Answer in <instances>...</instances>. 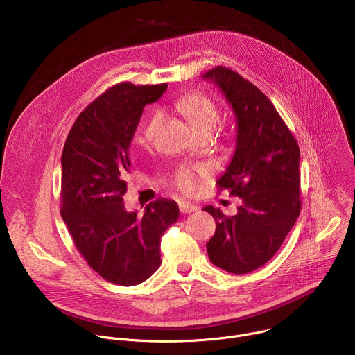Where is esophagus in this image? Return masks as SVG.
<instances>
[{
    "instance_id": "obj_1",
    "label": "esophagus",
    "mask_w": 355,
    "mask_h": 355,
    "mask_svg": "<svg viewBox=\"0 0 355 355\" xmlns=\"http://www.w3.org/2000/svg\"><path fill=\"white\" fill-rule=\"evenodd\" d=\"M180 211H181V214H192V212L198 211V207L188 204V202H180Z\"/></svg>"
}]
</instances>
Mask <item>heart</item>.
<instances>
[{"instance_id":"1","label":"heart","mask_w":355,"mask_h":355,"mask_svg":"<svg viewBox=\"0 0 355 355\" xmlns=\"http://www.w3.org/2000/svg\"><path fill=\"white\" fill-rule=\"evenodd\" d=\"M177 107L182 114H185V116L189 119V122L198 132L204 129H214L219 121V110L214 103V99L202 92H189L184 95L178 101ZM163 119H164V115L162 111H156L151 114L146 126L143 128L141 137L139 139V141L147 143L153 139L160 125L163 123ZM196 174H204V170L200 168L196 171L184 170L178 174L175 182L182 191L189 192L195 187Z\"/></svg>"}]
</instances>
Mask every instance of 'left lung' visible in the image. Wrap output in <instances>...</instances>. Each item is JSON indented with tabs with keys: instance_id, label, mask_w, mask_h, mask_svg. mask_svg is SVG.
I'll use <instances>...</instances> for the list:
<instances>
[{
	"instance_id": "left-lung-1",
	"label": "left lung",
	"mask_w": 355,
	"mask_h": 355,
	"mask_svg": "<svg viewBox=\"0 0 355 355\" xmlns=\"http://www.w3.org/2000/svg\"><path fill=\"white\" fill-rule=\"evenodd\" d=\"M226 96L236 115V148L218 188L241 198L226 216L205 207L215 222L207 243L212 264L247 274L274 257L300 214L299 146L271 101L254 84L226 67L204 74Z\"/></svg>"
}]
</instances>
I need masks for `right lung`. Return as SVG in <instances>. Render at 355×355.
Segmentation results:
<instances>
[{
    "label": "right lung",
    "instance_id": "1",
    "mask_svg": "<svg viewBox=\"0 0 355 355\" xmlns=\"http://www.w3.org/2000/svg\"><path fill=\"white\" fill-rule=\"evenodd\" d=\"M166 89L167 84L111 87L78 115L62 155V218L88 266L123 286L157 271L160 239L180 216L171 199L150 202L139 216L126 211L122 198L129 146L143 108Z\"/></svg>",
    "mask_w": 355,
    "mask_h": 355
}]
</instances>
